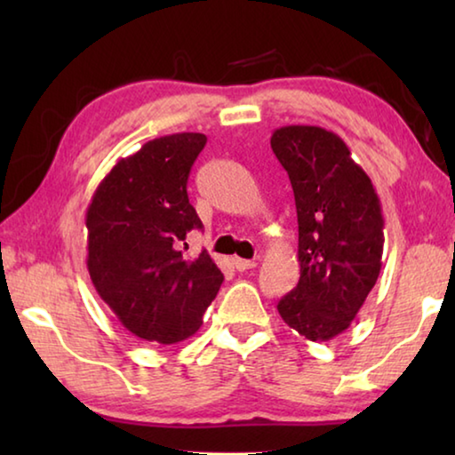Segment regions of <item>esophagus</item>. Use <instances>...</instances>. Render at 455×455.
I'll use <instances>...</instances> for the list:
<instances>
[{
	"instance_id": "34e87169",
	"label": "esophagus",
	"mask_w": 455,
	"mask_h": 455,
	"mask_svg": "<svg viewBox=\"0 0 455 455\" xmlns=\"http://www.w3.org/2000/svg\"><path fill=\"white\" fill-rule=\"evenodd\" d=\"M233 265L236 267V271H246V268L257 267V260H249V259H233Z\"/></svg>"
}]
</instances>
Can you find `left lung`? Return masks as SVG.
Wrapping results in <instances>:
<instances>
[{"label":"left lung","instance_id":"1","mask_svg":"<svg viewBox=\"0 0 455 455\" xmlns=\"http://www.w3.org/2000/svg\"><path fill=\"white\" fill-rule=\"evenodd\" d=\"M271 148L295 195L301 265L276 309L299 335L329 341L351 325L379 276V198L347 144L325 128L283 126Z\"/></svg>","mask_w":455,"mask_h":455}]
</instances>
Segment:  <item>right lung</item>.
<instances>
[{
    "label": "right lung",
    "mask_w": 455,
    "mask_h": 455,
    "mask_svg": "<svg viewBox=\"0 0 455 455\" xmlns=\"http://www.w3.org/2000/svg\"><path fill=\"white\" fill-rule=\"evenodd\" d=\"M206 136L146 142L98 184L86 212L88 271L98 295L130 333L163 345L195 335L222 284L206 251L182 257L203 228L188 203V174Z\"/></svg>",
    "instance_id": "1"
}]
</instances>
